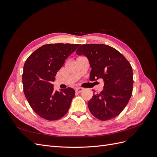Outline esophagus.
<instances>
[{
  "mask_svg": "<svg viewBox=\"0 0 157 157\" xmlns=\"http://www.w3.org/2000/svg\"><path fill=\"white\" fill-rule=\"evenodd\" d=\"M84 90V88H77L75 89V91H76V92H77V93H80V92H82V91Z\"/></svg>",
  "mask_w": 157,
  "mask_h": 157,
  "instance_id": "34e87169",
  "label": "esophagus"
}]
</instances>
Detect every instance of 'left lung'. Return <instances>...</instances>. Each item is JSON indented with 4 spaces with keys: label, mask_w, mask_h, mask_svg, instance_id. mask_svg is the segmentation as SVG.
<instances>
[{
    "label": "left lung",
    "mask_w": 157,
    "mask_h": 157,
    "mask_svg": "<svg viewBox=\"0 0 157 157\" xmlns=\"http://www.w3.org/2000/svg\"><path fill=\"white\" fill-rule=\"evenodd\" d=\"M76 52L88 58L92 67L90 80L104 81L103 90L88 103L90 113L100 121L117 117L132 96L134 80L129 61L116 49L103 44H82Z\"/></svg>",
    "instance_id": "8db88e82"
}]
</instances>
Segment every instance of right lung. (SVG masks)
Returning <instances> with one entry per match:
<instances>
[{
	"label": "right lung",
	"mask_w": 157,
	"mask_h": 157,
	"mask_svg": "<svg viewBox=\"0 0 157 157\" xmlns=\"http://www.w3.org/2000/svg\"><path fill=\"white\" fill-rule=\"evenodd\" d=\"M79 44H48L32 53L23 66V92L38 115L48 121L58 120L67 113L75 92L71 88L54 91L52 82L69 55Z\"/></svg>",
	"instance_id": "right-lung-1"
}]
</instances>
